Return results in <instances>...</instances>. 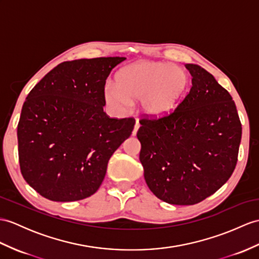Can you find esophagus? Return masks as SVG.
<instances>
[{
    "instance_id": "obj_1",
    "label": "esophagus",
    "mask_w": 259,
    "mask_h": 259,
    "mask_svg": "<svg viewBox=\"0 0 259 259\" xmlns=\"http://www.w3.org/2000/svg\"><path fill=\"white\" fill-rule=\"evenodd\" d=\"M140 126H141V124L136 121V123H135V126H134V130H133V135H134V136L136 135V133H137L138 128H140Z\"/></svg>"
}]
</instances>
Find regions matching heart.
Here are the masks:
<instances>
[{"instance_id": "1", "label": "heart", "mask_w": 259, "mask_h": 259, "mask_svg": "<svg viewBox=\"0 0 259 259\" xmlns=\"http://www.w3.org/2000/svg\"><path fill=\"white\" fill-rule=\"evenodd\" d=\"M117 87L108 84L104 97L113 108L127 111L132 101H142L143 110L151 116H163L172 111L187 85L182 69L156 61H140L123 68L117 74Z\"/></svg>"}]
</instances>
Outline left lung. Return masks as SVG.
Returning a JSON list of instances; mask_svg holds the SVG:
<instances>
[{"instance_id": "obj_1", "label": "left lung", "mask_w": 259, "mask_h": 259, "mask_svg": "<svg viewBox=\"0 0 259 259\" xmlns=\"http://www.w3.org/2000/svg\"><path fill=\"white\" fill-rule=\"evenodd\" d=\"M192 87L170 114L142 118L140 160L150 191L170 204L210 197L234 171L242 124L231 94L198 65L187 64Z\"/></svg>"}]
</instances>
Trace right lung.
I'll list each match as a JSON object with an SVG mask.
<instances>
[{"label":"right lung","mask_w":259,"mask_h":259,"mask_svg":"<svg viewBox=\"0 0 259 259\" xmlns=\"http://www.w3.org/2000/svg\"><path fill=\"white\" fill-rule=\"evenodd\" d=\"M124 57L61 62L28 93L17 125L25 181L44 198L78 201L98 191L113 153L134 130L133 117L103 111L104 87Z\"/></svg>","instance_id":"1"}]
</instances>
